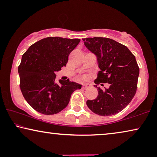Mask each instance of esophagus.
I'll return each mask as SVG.
<instances>
[{"instance_id":"esophagus-1","label":"esophagus","mask_w":157,"mask_h":157,"mask_svg":"<svg viewBox=\"0 0 157 157\" xmlns=\"http://www.w3.org/2000/svg\"><path fill=\"white\" fill-rule=\"evenodd\" d=\"M90 87V84L89 83H84V84H83V86H82V89H86Z\"/></svg>"}]
</instances>
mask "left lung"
Here are the masks:
<instances>
[{"label":"left lung","instance_id":"obj_1","mask_svg":"<svg viewBox=\"0 0 157 157\" xmlns=\"http://www.w3.org/2000/svg\"><path fill=\"white\" fill-rule=\"evenodd\" d=\"M85 46L97 58L95 83H108V89L97 88L98 96L88 100L87 106L96 114L112 116L123 110L136 94L139 68L127 47L108 38H83ZM103 86V84H101Z\"/></svg>","mask_w":157,"mask_h":157}]
</instances>
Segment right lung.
Instances as JSON below:
<instances>
[{
    "mask_svg": "<svg viewBox=\"0 0 157 157\" xmlns=\"http://www.w3.org/2000/svg\"><path fill=\"white\" fill-rule=\"evenodd\" d=\"M78 38L48 37L31 45L23 53L18 67L20 87L32 108L46 115L59 113L68 106L71 96L82 85L56 81L55 73L68 62L70 53L80 42Z\"/></svg>",
    "mask_w": 157,
    "mask_h": 157,
    "instance_id": "add662e5",
    "label": "right lung"
}]
</instances>
